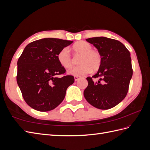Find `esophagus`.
Wrapping results in <instances>:
<instances>
[{
	"instance_id": "obj_1",
	"label": "esophagus",
	"mask_w": 150,
	"mask_h": 150,
	"mask_svg": "<svg viewBox=\"0 0 150 150\" xmlns=\"http://www.w3.org/2000/svg\"><path fill=\"white\" fill-rule=\"evenodd\" d=\"M79 79H80L79 76H74V81H77L78 80H79Z\"/></svg>"
}]
</instances>
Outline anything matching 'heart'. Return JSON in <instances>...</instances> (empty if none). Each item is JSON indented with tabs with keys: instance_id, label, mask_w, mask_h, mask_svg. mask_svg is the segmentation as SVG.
Here are the masks:
<instances>
[{
	"instance_id": "heart-1",
	"label": "heart",
	"mask_w": 150,
	"mask_h": 150,
	"mask_svg": "<svg viewBox=\"0 0 150 150\" xmlns=\"http://www.w3.org/2000/svg\"><path fill=\"white\" fill-rule=\"evenodd\" d=\"M72 50L76 55H80L78 63L80 64L72 67L68 70V73L75 76L86 75L91 71H98L101 67L102 57L99 52L92 49L91 45L85 41L76 42ZM57 60L64 68L72 66V58L67 48H62L57 54Z\"/></svg>"
}]
</instances>
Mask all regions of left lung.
<instances>
[{
    "mask_svg": "<svg viewBox=\"0 0 150 150\" xmlns=\"http://www.w3.org/2000/svg\"><path fill=\"white\" fill-rule=\"evenodd\" d=\"M86 40L97 48L102 63L96 74L86 78L88 85L84 96L94 107L108 110L121 102L128 93L133 76L130 52L115 39L96 37ZM93 78L99 80L94 82Z\"/></svg>",
    "mask_w": 150,
    "mask_h": 150,
    "instance_id": "left-lung-1",
    "label": "left lung"
}]
</instances>
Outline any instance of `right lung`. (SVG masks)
Here are the masks:
<instances>
[{"label":"right lung","mask_w":150,"mask_h":150,"mask_svg":"<svg viewBox=\"0 0 150 150\" xmlns=\"http://www.w3.org/2000/svg\"><path fill=\"white\" fill-rule=\"evenodd\" d=\"M73 41L44 38L27 45L17 61V83L24 101L34 110L46 112L62 103L74 76L63 74L66 69L58 62L57 54Z\"/></svg>","instance_id":"add662e5"}]
</instances>
